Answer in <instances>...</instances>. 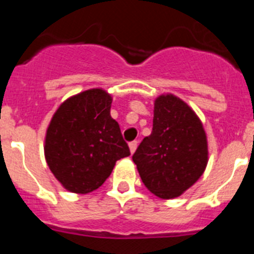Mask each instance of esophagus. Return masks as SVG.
Masks as SVG:
<instances>
[{
	"label": "esophagus",
	"mask_w": 254,
	"mask_h": 254,
	"mask_svg": "<svg viewBox=\"0 0 254 254\" xmlns=\"http://www.w3.org/2000/svg\"><path fill=\"white\" fill-rule=\"evenodd\" d=\"M128 146H129V151H131V154H133V152L136 151V149H137V141H132V142H129Z\"/></svg>",
	"instance_id": "1"
}]
</instances>
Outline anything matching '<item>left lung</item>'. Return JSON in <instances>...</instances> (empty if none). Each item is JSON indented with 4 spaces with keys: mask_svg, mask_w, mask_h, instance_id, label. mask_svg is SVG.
I'll return each instance as SVG.
<instances>
[{
    "mask_svg": "<svg viewBox=\"0 0 254 254\" xmlns=\"http://www.w3.org/2000/svg\"><path fill=\"white\" fill-rule=\"evenodd\" d=\"M202 123L183 100L160 95L155 100L152 132L132 156L147 190L160 198L181 196L207 165Z\"/></svg>",
    "mask_w": 254,
    "mask_h": 254,
    "instance_id": "1",
    "label": "left lung"
}]
</instances>
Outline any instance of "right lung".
I'll use <instances>...</instances> for the list:
<instances>
[{
    "mask_svg": "<svg viewBox=\"0 0 254 254\" xmlns=\"http://www.w3.org/2000/svg\"><path fill=\"white\" fill-rule=\"evenodd\" d=\"M112 96L102 89L82 91L62 103L47 129L44 154L51 172L67 190L89 193L128 156L120 125L111 117Z\"/></svg>",
    "mask_w": 254,
    "mask_h": 254,
    "instance_id": "obj_1",
    "label": "right lung"
}]
</instances>
